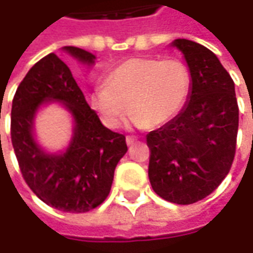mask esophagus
<instances>
[{
  "label": "esophagus",
  "instance_id": "34e87169",
  "mask_svg": "<svg viewBox=\"0 0 253 253\" xmlns=\"http://www.w3.org/2000/svg\"><path fill=\"white\" fill-rule=\"evenodd\" d=\"M125 141H126V145H128V146H132V145L138 141V139H136L135 136H126V138H125Z\"/></svg>",
  "mask_w": 253,
  "mask_h": 253
}]
</instances>
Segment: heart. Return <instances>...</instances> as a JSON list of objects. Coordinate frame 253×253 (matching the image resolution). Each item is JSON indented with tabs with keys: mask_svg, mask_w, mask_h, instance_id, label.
Listing matches in <instances>:
<instances>
[{
	"mask_svg": "<svg viewBox=\"0 0 253 253\" xmlns=\"http://www.w3.org/2000/svg\"><path fill=\"white\" fill-rule=\"evenodd\" d=\"M189 91V69L180 60L133 57L117 66L105 83L92 90L90 104L112 129L121 124L128 105L135 126H156L179 114Z\"/></svg>",
	"mask_w": 253,
	"mask_h": 253,
	"instance_id": "b5f03b06",
	"label": "heart"
}]
</instances>
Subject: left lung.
Here are the masks:
<instances>
[{"label": "left lung", "instance_id": "left-lung-1", "mask_svg": "<svg viewBox=\"0 0 253 253\" xmlns=\"http://www.w3.org/2000/svg\"><path fill=\"white\" fill-rule=\"evenodd\" d=\"M190 72V91L181 111L149 132V180L158 196L193 204L211 194L228 174L235 156L238 104L235 85L218 57L206 46L176 39Z\"/></svg>", "mask_w": 253, "mask_h": 253}]
</instances>
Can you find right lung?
Wrapping results in <instances>:
<instances>
[{
    "label": "right lung",
    "instance_id": "obj_1",
    "mask_svg": "<svg viewBox=\"0 0 253 253\" xmlns=\"http://www.w3.org/2000/svg\"><path fill=\"white\" fill-rule=\"evenodd\" d=\"M62 50L90 69L95 56L84 49ZM57 102L74 120L66 149L47 152L34 135V120L44 105ZM11 139L26 184L47 206L64 212H87L110 194L114 171L126 153L122 133L110 131L90 108L69 66L54 53L41 59L15 92Z\"/></svg>",
    "mask_w": 253,
    "mask_h": 253
}]
</instances>
